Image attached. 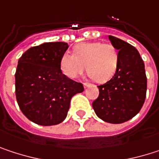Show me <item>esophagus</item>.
<instances>
[{"label": "esophagus", "mask_w": 159, "mask_h": 159, "mask_svg": "<svg viewBox=\"0 0 159 159\" xmlns=\"http://www.w3.org/2000/svg\"><path fill=\"white\" fill-rule=\"evenodd\" d=\"M90 86H92V84H89V83H84V88H87V87H90Z\"/></svg>", "instance_id": "obj_1"}]
</instances>
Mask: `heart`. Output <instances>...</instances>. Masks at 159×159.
I'll use <instances>...</instances> for the list:
<instances>
[{"mask_svg": "<svg viewBox=\"0 0 159 159\" xmlns=\"http://www.w3.org/2000/svg\"><path fill=\"white\" fill-rule=\"evenodd\" d=\"M119 63L117 48L110 43L84 42L75 48V54L66 51L61 58V69L69 78L74 79L85 70L89 77L104 83L115 74Z\"/></svg>", "mask_w": 159, "mask_h": 159, "instance_id": "1", "label": "heart"}]
</instances>
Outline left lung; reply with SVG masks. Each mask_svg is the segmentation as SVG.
<instances>
[{
  "instance_id": "left-lung-1",
  "label": "left lung",
  "mask_w": 159,
  "mask_h": 159,
  "mask_svg": "<svg viewBox=\"0 0 159 159\" xmlns=\"http://www.w3.org/2000/svg\"><path fill=\"white\" fill-rule=\"evenodd\" d=\"M109 39L119 50L118 68L110 81L98 86L99 95L92 106L102 120L118 124L131 120L142 109L147 81L138 50L113 36Z\"/></svg>"
}]
</instances>
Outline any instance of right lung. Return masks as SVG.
I'll return each instance as SVG.
<instances>
[{"label": "right lung", "mask_w": 159, "mask_h": 159, "mask_svg": "<svg viewBox=\"0 0 159 159\" xmlns=\"http://www.w3.org/2000/svg\"><path fill=\"white\" fill-rule=\"evenodd\" d=\"M65 42H46L27 49L16 72V96L23 114L31 121L50 126L64 120L71 98L84 91L81 83L64 75L61 58Z\"/></svg>", "instance_id": "right-lung-1"}]
</instances>
